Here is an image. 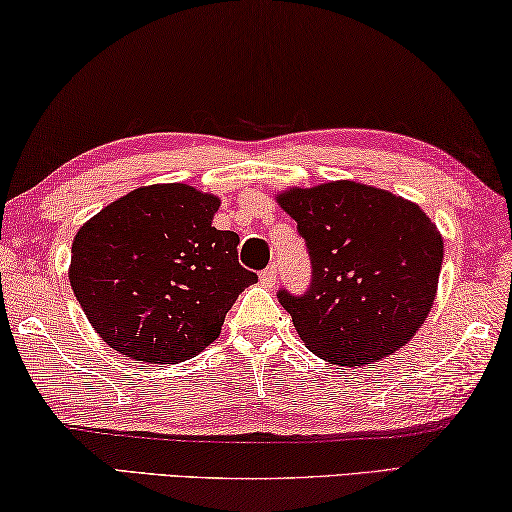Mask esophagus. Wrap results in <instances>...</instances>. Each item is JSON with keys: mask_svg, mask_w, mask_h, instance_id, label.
I'll return each mask as SVG.
<instances>
[{"mask_svg": "<svg viewBox=\"0 0 512 512\" xmlns=\"http://www.w3.org/2000/svg\"><path fill=\"white\" fill-rule=\"evenodd\" d=\"M276 276H279V274H276V265H270L267 270L261 272V283L265 285V288H274Z\"/></svg>", "mask_w": 512, "mask_h": 512, "instance_id": "esophagus-1", "label": "esophagus"}]
</instances>
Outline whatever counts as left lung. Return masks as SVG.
Instances as JSON below:
<instances>
[{"mask_svg":"<svg viewBox=\"0 0 512 512\" xmlns=\"http://www.w3.org/2000/svg\"><path fill=\"white\" fill-rule=\"evenodd\" d=\"M312 261L303 297L279 292L308 351L364 366L405 346L434 306L443 236L416 202L337 179L276 195Z\"/></svg>","mask_w":512,"mask_h":512,"instance_id":"8db88e82","label":"left lung"}]
</instances>
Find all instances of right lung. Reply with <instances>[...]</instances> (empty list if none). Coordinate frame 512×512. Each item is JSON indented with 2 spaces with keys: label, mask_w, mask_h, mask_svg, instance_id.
Here are the masks:
<instances>
[{
  "label": "right lung",
  "mask_w": 512,
  "mask_h": 512,
  "mask_svg": "<svg viewBox=\"0 0 512 512\" xmlns=\"http://www.w3.org/2000/svg\"><path fill=\"white\" fill-rule=\"evenodd\" d=\"M220 197L188 184L134 188L71 242L69 283L103 342L137 362L177 364L215 342L238 294L258 281L238 233L213 227Z\"/></svg>",
  "instance_id": "1"
}]
</instances>
